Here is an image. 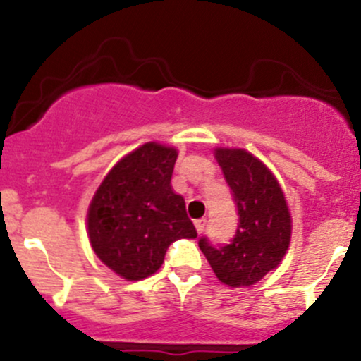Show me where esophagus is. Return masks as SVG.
<instances>
[{
  "mask_svg": "<svg viewBox=\"0 0 361 361\" xmlns=\"http://www.w3.org/2000/svg\"><path fill=\"white\" fill-rule=\"evenodd\" d=\"M206 218H199V220H195L194 224H195V228H197V232L199 234H202L204 232V228H206Z\"/></svg>",
  "mask_w": 361,
  "mask_h": 361,
  "instance_id": "obj_1",
  "label": "esophagus"
}]
</instances>
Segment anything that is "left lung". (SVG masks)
Returning a JSON list of instances; mask_svg holds the SVG:
<instances>
[{"mask_svg": "<svg viewBox=\"0 0 361 361\" xmlns=\"http://www.w3.org/2000/svg\"><path fill=\"white\" fill-rule=\"evenodd\" d=\"M214 157L238 207V231L232 241L213 246L199 239L211 269L232 288L255 285L285 257L292 238V216L274 174L250 152L216 148Z\"/></svg>", "mask_w": 361, "mask_h": 361, "instance_id": "1", "label": "left lung"}]
</instances>
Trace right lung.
<instances>
[{
  "label": "right lung",
  "instance_id": "1",
  "mask_svg": "<svg viewBox=\"0 0 361 361\" xmlns=\"http://www.w3.org/2000/svg\"><path fill=\"white\" fill-rule=\"evenodd\" d=\"M178 152L145 143L113 166L87 213L92 250L129 281L157 272L171 243L197 238L185 201L171 188Z\"/></svg>",
  "mask_w": 361,
  "mask_h": 361
}]
</instances>
